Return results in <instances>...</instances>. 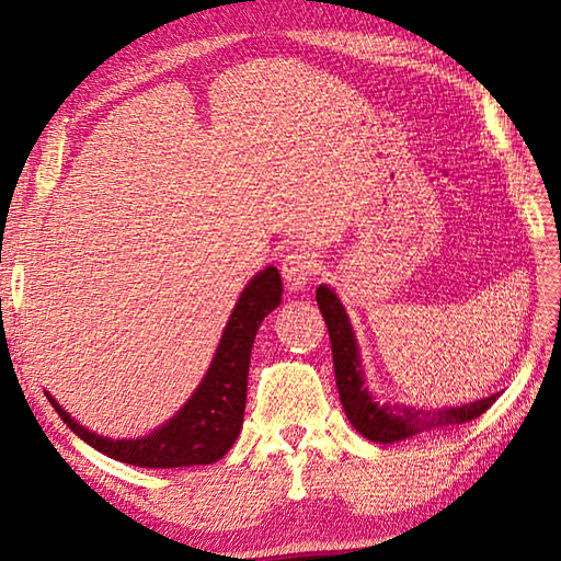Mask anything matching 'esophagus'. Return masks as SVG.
Returning <instances> with one entry per match:
<instances>
[{
    "label": "esophagus",
    "mask_w": 561,
    "mask_h": 561,
    "mask_svg": "<svg viewBox=\"0 0 561 561\" xmlns=\"http://www.w3.org/2000/svg\"><path fill=\"white\" fill-rule=\"evenodd\" d=\"M316 267V254L309 250H294L289 254H284L282 260V277L287 282L289 291H304L309 287V282L313 279Z\"/></svg>",
    "instance_id": "obj_1"
}]
</instances>
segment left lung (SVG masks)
<instances>
[{
  "mask_svg": "<svg viewBox=\"0 0 561 561\" xmlns=\"http://www.w3.org/2000/svg\"><path fill=\"white\" fill-rule=\"evenodd\" d=\"M316 304H319L323 321L329 325L333 373L341 404L355 432L363 434L365 439L375 444L404 442L416 434L471 422L495 402L497 394L461 407H442V410H420V407H407L400 402H380L368 387V380H365L358 339H355L351 319L339 294L329 284H321L316 289Z\"/></svg>",
  "mask_w": 561,
  "mask_h": 561,
  "instance_id": "left-lung-1",
  "label": "left lung"
}]
</instances>
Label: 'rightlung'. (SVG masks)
<instances>
[{"label": "right lung", "mask_w": 561, "mask_h": 561, "mask_svg": "<svg viewBox=\"0 0 561 561\" xmlns=\"http://www.w3.org/2000/svg\"><path fill=\"white\" fill-rule=\"evenodd\" d=\"M282 277L277 267H264L254 274L242 289L220 335L208 373L203 375L196 390L183 402L181 410L154 432L137 439H110L76 422L56 397L48 402L58 412L70 432L115 461L139 468H179L216 463L230 451L245 420L248 370L254 335L264 316L279 307Z\"/></svg>", "instance_id": "right-lung-1"}]
</instances>
